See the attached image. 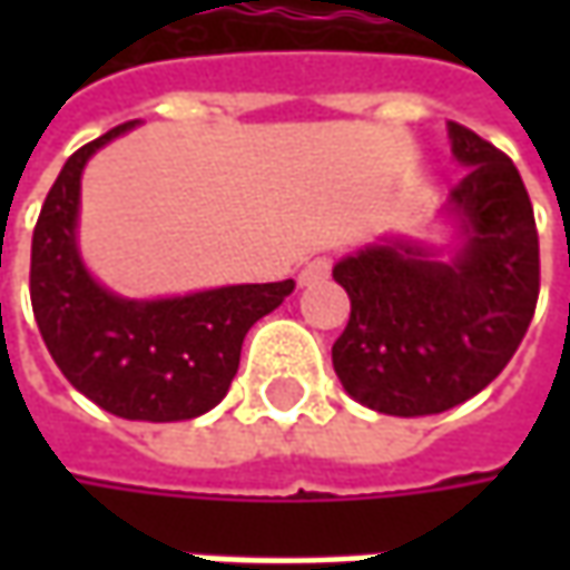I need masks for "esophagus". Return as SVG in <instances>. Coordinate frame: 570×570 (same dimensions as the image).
Returning <instances> with one entry per match:
<instances>
[{
  "label": "esophagus",
  "instance_id": "34e87169",
  "mask_svg": "<svg viewBox=\"0 0 570 570\" xmlns=\"http://www.w3.org/2000/svg\"><path fill=\"white\" fill-rule=\"evenodd\" d=\"M330 256H314L304 269H301V285H317V282H323L326 275H330Z\"/></svg>",
  "mask_w": 570,
  "mask_h": 570
}]
</instances>
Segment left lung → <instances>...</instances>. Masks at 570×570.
<instances>
[{
  "label": "left lung",
  "instance_id": "obj_1",
  "mask_svg": "<svg viewBox=\"0 0 570 570\" xmlns=\"http://www.w3.org/2000/svg\"><path fill=\"white\" fill-rule=\"evenodd\" d=\"M466 177L450 193L460 250L386 240L336 263L348 326L333 367L352 400L383 415H434L466 403L504 371L539 297L533 203L514 161L460 122H448Z\"/></svg>",
  "mask_w": 570,
  "mask_h": 570
}]
</instances>
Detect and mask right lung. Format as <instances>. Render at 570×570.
<instances>
[{
	"instance_id": "right-lung-1",
	"label": "right lung",
	"mask_w": 570,
	"mask_h": 570,
	"mask_svg": "<svg viewBox=\"0 0 570 570\" xmlns=\"http://www.w3.org/2000/svg\"><path fill=\"white\" fill-rule=\"evenodd\" d=\"M122 122L81 145L43 199L31 240V307L56 367L100 409L129 422H184L228 393L253 323L295 282L228 285L184 297L129 301L100 288L76 244L81 170Z\"/></svg>"
}]
</instances>
